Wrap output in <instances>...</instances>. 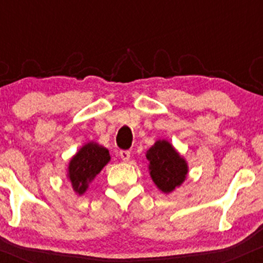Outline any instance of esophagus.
Here are the masks:
<instances>
[{
    "mask_svg": "<svg viewBox=\"0 0 263 263\" xmlns=\"http://www.w3.org/2000/svg\"><path fill=\"white\" fill-rule=\"evenodd\" d=\"M120 157H121V159L123 162H127L129 159V157H131V152L127 149H121L120 151Z\"/></svg>",
    "mask_w": 263,
    "mask_h": 263,
    "instance_id": "esophagus-1",
    "label": "esophagus"
}]
</instances>
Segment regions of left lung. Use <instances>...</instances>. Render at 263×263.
Instances as JSON below:
<instances>
[{
    "label": "left lung",
    "mask_w": 263,
    "mask_h": 263,
    "mask_svg": "<svg viewBox=\"0 0 263 263\" xmlns=\"http://www.w3.org/2000/svg\"><path fill=\"white\" fill-rule=\"evenodd\" d=\"M151 177L162 192L170 193L185 179L188 167L167 141H157L147 152Z\"/></svg>",
    "instance_id": "left-lung-1"
}]
</instances>
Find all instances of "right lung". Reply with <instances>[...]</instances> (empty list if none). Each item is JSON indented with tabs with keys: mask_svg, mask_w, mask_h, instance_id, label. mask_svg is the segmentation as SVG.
I'll use <instances>...</instances> for the list:
<instances>
[{
	"mask_svg": "<svg viewBox=\"0 0 263 263\" xmlns=\"http://www.w3.org/2000/svg\"><path fill=\"white\" fill-rule=\"evenodd\" d=\"M110 161L108 151L96 143H87L69 163V179L78 194H83L87 184Z\"/></svg>",
	"mask_w": 263,
	"mask_h": 263,
	"instance_id": "obj_1",
	"label": "right lung"
}]
</instances>
